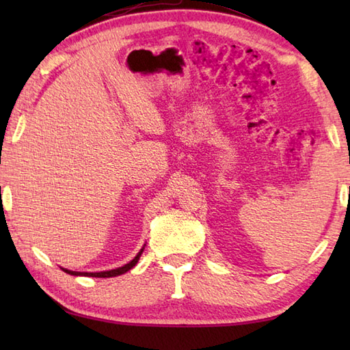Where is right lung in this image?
Segmentation results:
<instances>
[{"instance_id":"1","label":"right lung","mask_w":350,"mask_h":350,"mask_svg":"<svg viewBox=\"0 0 350 350\" xmlns=\"http://www.w3.org/2000/svg\"><path fill=\"white\" fill-rule=\"evenodd\" d=\"M146 247V245H144ZM144 247L139 250L138 254L133 257L129 263H126L124 266L122 267H117V269H111V271H103V272H77V271H69V269H64V267H62V269L66 272V273H70V275H83V277H96V278H109V277H117V275H122L124 272L131 271L133 266H135L138 263V260L141 257V254H143L144 251Z\"/></svg>"}]
</instances>
